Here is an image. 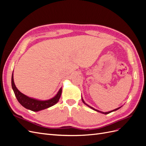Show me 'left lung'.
<instances>
[{
	"label": "left lung",
	"mask_w": 146,
	"mask_h": 146,
	"mask_svg": "<svg viewBox=\"0 0 146 146\" xmlns=\"http://www.w3.org/2000/svg\"><path fill=\"white\" fill-rule=\"evenodd\" d=\"M82 102H83V104H85V105H86V106H88V107H90V108H91V109H92V110H94V111H96L99 112V113H101L104 114H109V113H111V112H113V111H116V110H118V109H119V108H121L122 107V106H121V107H119V108H117L114 109V110H111V111H108V112H103V111H99V110H96V109H95V108H92V107H91V106H90L89 105H88L87 104H86V103L85 102V101H84V100H83V98H82Z\"/></svg>",
	"instance_id": "left-lung-1"
}]
</instances>
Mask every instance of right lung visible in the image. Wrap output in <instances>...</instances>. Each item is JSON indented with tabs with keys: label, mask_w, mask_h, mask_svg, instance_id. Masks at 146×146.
Returning a JSON list of instances; mask_svg holds the SVG:
<instances>
[{
	"label": "right lung",
	"mask_w": 146,
	"mask_h": 146,
	"mask_svg": "<svg viewBox=\"0 0 146 146\" xmlns=\"http://www.w3.org/2000/svg\"><path fill=\"white\" fill-rule=\"evenodd\" d=\"M11 86L13 91H14L16 98L17 100H18L19 104L22 106H23L24 108L33 111H41V110L49 108L56 104L58 102L61 95V92H62V88H61L54 98L46 100H41L30 98V97L22 93L21 92L17 90L14 82L13 72L11 77Z\"/></svg>",
	"instance_id": "obj_1"
}]
</instances>
